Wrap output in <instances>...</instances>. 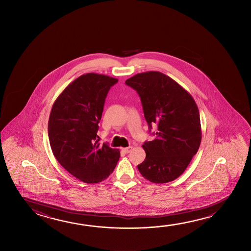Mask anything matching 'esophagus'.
Masks as SVG:
<instances>
[{
    "label": "esophagus",
    "mask_w": 251,
    "mask_h": 251,
    "mask_svg": "<svg viewBox=\"0 0 251 251\" xmlns=\"http://www.w3.org/2000/svg\"><path fill=\"white\" fill-rule=\"evenodd\" d=\"M132 148L131 146H129V147H127V148L123 149V151L125 152V153H129V152L131 151Z\"/></svg>",
    "instance_id": "obj_1"
}]
</instances>
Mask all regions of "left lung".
I'll return each instance as SVG.
<instances>
[{
	"mask_svg": "<svg viewBox=\"0 0 251 251\" xmlns=\"http://www.w3.org/2000/svg\"><path fill=\"white\" fill-rule=\"evenodd\" d=\"M125 84L139 95L150 132L155 139L145 142V160L137 165L143 177L163 184L179 177L197 153L201 127L197 104L192 95L160 72H146L127 78Z\"/></svg>",
	"mask_w": 251,
	"mask_h": 251,
	"instance_id": "8db88e82",
	"label": "left lung"
}]
</instances>
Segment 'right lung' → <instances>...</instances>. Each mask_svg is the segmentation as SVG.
Wrapping results in <instances>:
<instances>
[{
	"label": "right lung",
	"instance_id": "obj_1",
	"mask_svg": "<svg viewBox=\"0 0 251 251\" xmlns=\"http://www.w3.org/2000/svg\"><path fill=\"white\" fill-rule=\"evenodd\" d=\"M117 81L103 74H83L66 86L50 110L48 136L54 156L87 184L106 179L119 160L118 149L97 139L105 99Z\"/></svg>",
	"mask_w": 251,
	"mask_h": 251
}]
</instances>
